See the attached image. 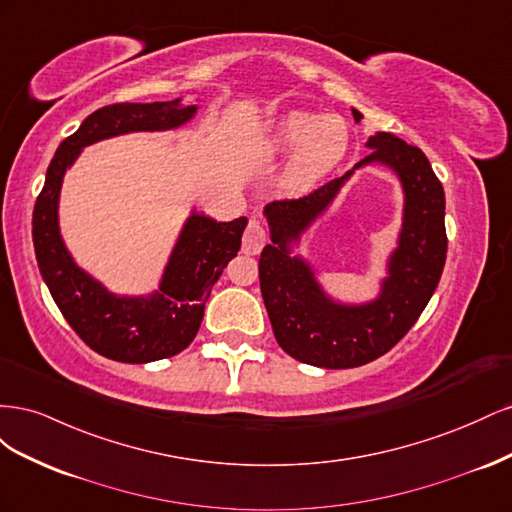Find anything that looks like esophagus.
Instances as JSON below:
<instances>
[{
  "mask_svg": "<svg viewBox=\"0 0 512 512\" xmlns=\"http://www.w3.org/2000/svg\"><path fill=\"white\" fill-rule=\"evenodd\" d=\"M265 241H267L265 226H262L258 220H250V224H247V228H245V235H243V254H250V256L260 254Z\"/></svg>",
  "mask_w": 512,
  "mask_h": 512,
  "instance_id": "1",
  "label": "esophagus"
}]
</instances>
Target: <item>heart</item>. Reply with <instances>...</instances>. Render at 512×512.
<instances>
[{"instance_id": "1", "label": "heart", "mask_w": 512, "mask_h": 512, "mask_svg": "<svg viewBox=\"0 0 512 512\" xmlns=\"http://www.w3.org/2000/svg\"><path fill=\"white\" fill-rule=\"evenodd\" d=\"M262 145L271 153L292 149L277 175V185L286 194H305L344 160L350 147V128L342 115L318 117L305 111H286L269 121L262 132Z\"/></svg>"}]
</instances>
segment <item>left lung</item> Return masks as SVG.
I'll return each instance as SVG.
<instances>
[{
	"instance_id": "1",
	"label": "left lung",
	"mask_w": 512,
	"mask_h": 512,
	"mask_svg": "<svg viewBox=\"0 0 512 512\" xmlns=\"http://www.w3.org/2000/svg\"><path fill=\"white\" fill-rule=\"evenodd\" d=\"M354 121L363 115L352 108ZM369 156L344 177L297 200H273L265 207L271 243L258 260L260 292L277 344L292 359L324 369L359 367L389 352L423 314L438 288L446 262L444 190L425 153L395 134L376 132L365 145ZM369 163L391 167L405 190V218L398 247L376 300L335 302L317 282L313 268L291 254L336 197L345 181Z\"/></svg>"
}]
</instances>
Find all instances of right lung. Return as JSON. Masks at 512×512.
I'll return each mask as SVG.
<instances>
[{
  "mask_svg": "<svg viewBox=\"0 0 512 512\" xmlns=\"http://www.w3.org/2000/svg\"><path fill=\"white\" fill-rule=\"evenodd\" d=\"M196 104L119 102L91 113L55 151L36 200L32 235L44 284L83 342L119 363H151L192 344L213 284L241 247L247 218L218 222L196 209L185 220L151 294H115L76 265L59 230V192L83 147L130 132H164L188 123Z\"/></svg>",
  "mask_w": 512,
  "mask_h": 512,
  "instance_id": "obj_1",
  "label": "right lung"
}]
</instances>
